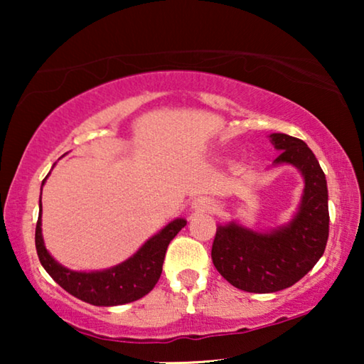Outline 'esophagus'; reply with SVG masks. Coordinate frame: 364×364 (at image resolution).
Returning a JSON list of instances; mask_svg holds the SVG:
<instances>
[{
	"instance_id": "esophagus-1",
	"label": "esophagus",
	"mask_w": 364,
	"mask_h": 364,
	"mask_svg": "<svg viewBox=\"0 0 364 364\" xmlns=\"http://www.w3.org/2000/svg\"><path fill=\"white\" fill-rule=\"evenodd\" d=\"M192 208L196 212H213L217 208V203L213 202L212 198L200 197V198H197V200L192 203Z\"/></svg>"
}]
</instances>
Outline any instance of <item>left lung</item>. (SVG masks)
Segmentation results:
<instances>
[{
	"label": "left lung",
	"mask_w": 364,
	"mask_h": 364,
	"mask_svg": "<svg viewBox=\"0 0 364 364\" xmlns=\"http://www.w3.org/2000/svg\"><path fill=\"white\" fill-rule=\"evenodd\" d=\"M280 152L275 164H291L305 177L300 210L288 225L258 233L228 223L217 228L212 262L218 273L238 290L273 293L301 280L325 252L330 232L325 172L301 139L272 134Z\"/></svg>",
	"instance_id": "obj_1"
}]
</instances>
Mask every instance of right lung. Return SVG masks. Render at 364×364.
Returning <instances> with one entry per match:
<instances>
[{
  "mask_svg": "<svg viewBox=\"0 0 364 364\" xmlns=\"http://www.w3.org/2000/svg\"><path fill=\"white\" fill-rule=\"evenodd\" d=\"M186 223L183 218H177L144 243L141 250L129 260L109 270L91 273L68 270L49 255L41 235V213L38 217L34 242L39 262L59 287L91 305L114 306L136 301L156 287L161 278L168 243L186 227Z\"/></svg>",
  "mask_w": 364,
  "mask_h": 364,
  "instance_id": "add662e5",
  "label": "right lung"
}]
</instances>
